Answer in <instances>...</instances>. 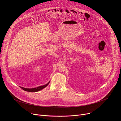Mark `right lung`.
Wrapping results in <instances>:
<instances>
[{"label":"right lung","instance_id":"right-lung-1","mask_svg":"<svg viewBox=\"0 0 121 121\" xmlns=\"http://www.w3.org/2000/svg\"><path fill=\"white\" fill-rule=\"evenodd\" d=\"M49 82L47 84L43 85V86H40V87H38L37 88H32V89H27V88H24L23 87H21L23 90L26 91H28V92H37V91H39L42 90V89H43V88H44L45 87H46V86H48V85L49 84Z\"/></svg>","mask_w":121,"mask_h":121}]
</instances>
